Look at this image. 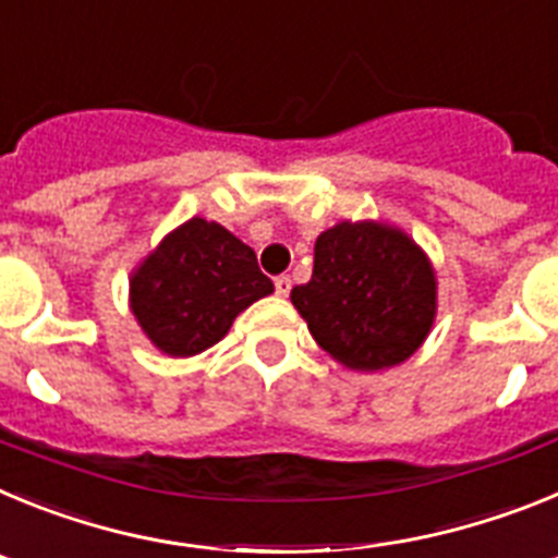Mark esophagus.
Listing matches in <instances>:
<instances>
[{
  "label": "esophagus",
  "mask_w": 558,
  "mask_h": 558,
  "mask_svg": "<svg viewBox=\"0 0 558 558\" xmlns=\"http://www.w3.org/2000/svg\"><path fill=\"white\" fill-rule=\"evenodd\" d=\"M276 295H288L290 293V288H293V282H290V276H276Z\"/></svg>",
  "instance_id": "34e87169"
}]
</instances>
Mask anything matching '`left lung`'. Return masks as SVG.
I'll use <instances>...</instances> for the list:
<instances>
[{"label":"left lung","mask_w":558,"mask_h":558,"mask_svg":"<svg viewBox=\"0 0 558 558\" xmlns=\"http://www.w3.org/2000/svg\"><path fill=\"white\" fill-rule=\"evenodd\" d=\"M310 335L340 366L379 372L405 363L438 313L425 248L383 220H340L315 240L313 279L290 290Z\"/></svg>","instance_id":"left-lung-1"}]
</instances>
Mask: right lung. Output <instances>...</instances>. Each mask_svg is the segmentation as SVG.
I'll use <instances>...</instances> for the list:
<instances>
[{
	"instance_id": "right-lung-1",
	"label": "right lung",
	"mask_w": 558,
	"mask_h": 558,
	"mask_svg": "<svg viewBox=\"0 0 558 558\" xmlns=\"http://www.w3.org/2000/svg\"><path fill=\"white\" fill-rule=\"evenodd\" d=\"M274 293L256 254L215 220L190 218L131 270L128 304L153 347L192 357L226 338L234 318Z\"/></svg>"
}]
</instances>
